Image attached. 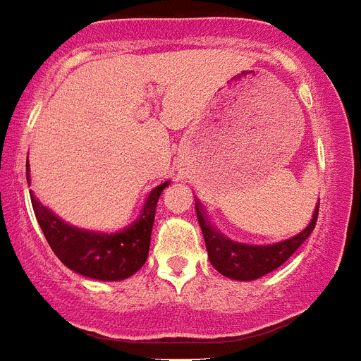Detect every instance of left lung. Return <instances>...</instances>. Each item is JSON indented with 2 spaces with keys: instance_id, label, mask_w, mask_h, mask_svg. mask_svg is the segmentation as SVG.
<instances>
[{
  "instance_id": "obj_1",
  "label": "left lung",
  "mask_w": 361,
  "mask_h": 361,
  "mask_svg": "<svg viewBox=\"0 0 361 361\" xmlns=\"http://www.w3.org/2000/svg\"><path fill=\"white\" fill-rule=\"evenodd\" d=\"M195 212H197V221L201 225L204 243H207L210 264L221 275L234 279V281H256L271 271H275L276 267H281L305 243L306 238L315 228L319 204H317V210H315L312 221L305 231L290 238V240L275 243V245H245V243L227 240L216 228L210 227V221L202 212L199 202H195Z\"/></svg>"
}]
</instances>
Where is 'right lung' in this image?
I'll return each instance as SVG.
<instances>
[{
	"label": "right lung",
	"mask_w": 361,
	"mask_h": 361,
	"mask_svg": "<svg viewBox=\"0 0 361 361\" xmlns=\"http://www.w3.org/2000/svg\"><path fill=\"white\" fill-rule=\"evenodd\" d=\"M27 183H29V162H27ZM169 183L157 186L149 193L138 221L116 234L80 231L62 223L46 207H42L31 192V202L47 243L56 258L79 275L97 281H123L144 266L149 255L151 231H153L154 210L160 193Z\"/></svg>",
	"instance_id": "right-lung-1"
}]
</instances>
